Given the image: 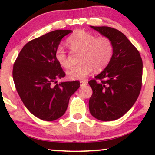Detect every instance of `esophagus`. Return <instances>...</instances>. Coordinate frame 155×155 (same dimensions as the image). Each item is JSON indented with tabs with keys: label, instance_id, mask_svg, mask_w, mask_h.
I'll use <instances>...</instances> for the list:
<instances>
[{
	"label": "esophagus",
	"instance_id": "obj_1",
	"mask_svg": "<svg viewBox=\"0 0 155 155\" xmlns=\"http://www.w3.org/2000/svg\"><path fill=\"white\" fill-rule=\"evenodd\" d=\"M80 84H81V86H85V85L87 84V82L86 81H84V80H81V81H80Z\"/></svg>",
	"mask_w": 155,
	"mask_h": 155
}]
</instances>
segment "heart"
I'll use <instances>...</instances> for the list:
<instances>
[{"mask_svg":"<svg viewBox=\"0 0 155 155\" xmlns=\"http://www.w3.org/2000/svg\"><path fill=\"white\" fill-rule=\"evenodd\" d=\"M67 43L73 51L81 52L79 58L81 64L67 72L68 77L72 80L85 79L92 74L94 68L96 71L104 70L113 56V43L105 35L96 37L88 32L77 31L68 37ZM54 55L57 62L62 67L65 69L71 67L68 55L62 46L57 48Z\"/></svg>","mask_w":155,"mask_h":155,"instance_id":"obj_1","label":"heart"}]
</instances>
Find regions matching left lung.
<instances>
[{"instance_id":"obj_1","label":"left lung","mask_w":155,"mask_h":155,"mask_svg":"<svg viewBox=\"0 0 155 155\" xmlns=\"http://www.w3.org/2000/svg\"><path fill=\"white\" fill-rule=\"evenodd\" d=\"M113 43V56L101 74L90 80V114L101 121L120 118L132 108L141 89L143 63L137 49L122 32L110 27L90 26Z\"/></svg>"}]
</instances>
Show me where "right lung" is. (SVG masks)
Instances as JSON below:
<instances>
[{
  "mask_svg": "<svg viewBox=\"0 0 155 155\" xmlns=\"http://www.w3.org/2000/svg\"><path fill=\"white\" fill-rule=\"evenodd\" d=\"M71 30H56L33 39L23 47L13 68V79L21 100L32 114L54 121L65 114L78 81L54 85L65 76L55 59V51Z\"/></svg>",
  "mask_w": 155,
  "mask_h": 155,
  "instance_id": "obj_1",
  "label": "right lung"
}]
</instances>
